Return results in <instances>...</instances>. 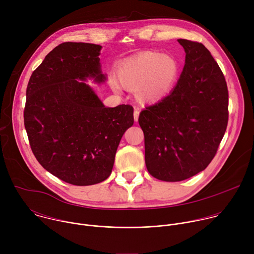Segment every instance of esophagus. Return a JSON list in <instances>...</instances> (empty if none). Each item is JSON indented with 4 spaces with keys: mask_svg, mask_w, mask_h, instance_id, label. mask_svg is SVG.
Masks as SVG:
<instances>
[{
    "mask_svg": "<svg viewBox=\"0 0 254 254\" xmlns=\"http://www.w3.org/2000/svg\"><path fill=\"white\" fill-rule=\"evenodd\" d=\"M138 116H139V111L137 110V108H134V111H133V119H134L135 122H137Z\"/></svg>",
    "mask_w": 254,
    "mask_h": 254,
    "instance_id": "34e87169",
    "label": "esophagus"
}]
</instances>
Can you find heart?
I'll list each match as a JSON object with an SVG mask.
<instances>
[{
	"instance_id": "obj_1",
	"label": "heart",
	"mask_w": 254,
	"mask_h": 254,
	"mask_svg": "<svg viewBox=\"0 0 254 254\" xmlns=\"http://www.w3.org/2000/svg\"><path fill=\"white\" fill-rule=\"evenodd\" d=\"M178 75V64L169 55L155 51H143L127 60L119 68L120 83L134 89L138 100L155 102L173 87Z\"/></svg>"
}]
</instances>
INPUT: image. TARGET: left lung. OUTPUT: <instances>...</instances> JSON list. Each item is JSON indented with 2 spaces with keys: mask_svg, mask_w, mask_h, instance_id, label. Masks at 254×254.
<instances>
[{
  "mask_svg": "<svg viewBox=\"0 0 254 254\" xmlns=\"http://www.w3.org/2000/svg\"><path fill=\"white\" fill-rule=\"evenodd\" d=\"M185 65L174 90L140 112L144 160L158 180L179 182L205 170L228 124V89L220 67L196 41L179 39Z\"/></svg>",
  "mask_w": 254,
  "mask_h": 254,
  "instance_id": "8db88e82",
  "label": "left lung"
}]
</instances>
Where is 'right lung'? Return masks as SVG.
<instances>
[{
  "instance_id": "right-lung-1",
  "label": "right lung",
  "mask_w": 254,
  "mask_h": 254,
  "mask_svg": "<svg viewBox=\"0 0 254 254\" xmlns=\"http://www.w3.org/2000/svg\"><path fill=\"white\" fill-rule=\"evenodd\" d=\"M100 49L90 43H61L33 71L26 90L24 125L35 158L75 186L110 177L121 138L133 125L131 105L105 107L83 81L105 80Z\"/></svg>"
}]
</instances>
